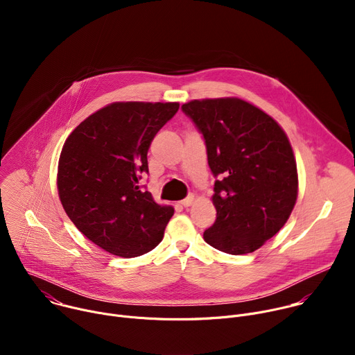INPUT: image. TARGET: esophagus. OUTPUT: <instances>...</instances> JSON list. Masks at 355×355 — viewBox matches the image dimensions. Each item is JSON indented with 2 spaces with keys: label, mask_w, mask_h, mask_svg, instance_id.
I'll return each instance as SVG.
<instances>
[{
  "label": "esophagus",
  "mask_w": 355,
  "mask_h": 355,
  "mask_svg": "<svg viewBox=\"0 0 355 355\" xmlns=\"http://www.w3.org/2000/svg\"><path fill=\"white\" fill-rule=\"evenodd\" d=\"M192 204H193V195H189V196H187L185 199L180 200V205L184 207V208H188V207H191Z\"/></svg>",
  "instance_id": "obj_1"
}]
</instances>
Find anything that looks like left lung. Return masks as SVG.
<instances>
[{
	"label": "left lung",
	"mask_w": 355,
	"mask_h": 355,
	"mask_svg": "<svg viewBox=\"0 0 355 355\" xmlns=\"http://www.w3.org/2000/svg\"><path fill=\"white\" fill-rule=\"evenodd\" d=\"M182 111L207 143L216 222L204 232L227 254L256 251L289 219L297 199L293 150L279 123L237 96L192 99Z\"/></svg>",
	"instance_id": "left-lung-1"
}]
</instances>
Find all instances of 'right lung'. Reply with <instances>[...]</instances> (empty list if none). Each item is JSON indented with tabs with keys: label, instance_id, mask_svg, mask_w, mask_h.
<instances>
[{
	"label": "right lung",
	"instance_id": "right-lung-1",
	"mask_svg": "<svg viewBox=\"0 0 355 355\" xmlns=\"http://www.w3.org/2000/svg\"><path fill=\"white\" fill-rule=\"evenodd\" d=\"M178 103H112L85 118L66 139L58 166L62 205L76 227L114 256L153 250L174 208L139 185L147 151Z\"/></svg>",
	"mask_w": 355,
	"mask_h": 355
}]
</instances>
